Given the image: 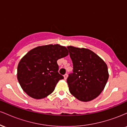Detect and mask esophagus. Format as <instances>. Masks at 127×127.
Returning <instances> with one entry per match:
<instances>
[{"instance_id":"34e87169","label":"esophagus","mask_w":127,"mask_h":127,"mask_svg":"<svg viewBox=\"0 0 127 127\" xmlns=\"http://www.w3.org/2000/svg\"><path fill=\"white\" fill-rule=\"evenodd\" d=\"M67 74H65V75H64V79L65 80V79H66L67 78Z\"/></svg>"}]
</instances>
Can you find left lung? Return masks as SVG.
I'll return each mask as SVG.
<instances>
[{
	"label": "left lung",
	"instance_id": "1",
	"mask_svg": "<svg viewBox=\"0 0 127 127\" xmlns=\"http://www.w3.org/2000/svg\"><path fill=\"white\" fill-rule=\"evenodd\" d=\"M73 73L67 79L69 91L82 101L95 98L104 90L109 78L107 64L98 55L86 48L67 46Z\"/></svg>",
	"mask_w": 127,
	"mask_h": 127
}]
</instances>
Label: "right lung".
Wrapping results in <instances>:
<instances>
[{
	"label": "right lung",
	"mask_w": 127,
	"mask_h": 127,
	"mask_svg": "<svg viewBox=\"0 0 127 127\" xmlns=\"http://www.w3.org/2000/svg\"><path fill=\"white\" fill-rule=\"evenodd\" d=\"M65 46L56 45L32 49L21 59L17 68V79L27 95L35 99L47 97L64 77L59 72L57 60L68 55Z\"/></svg>",
	"instance_id": "right-lung-1"
}]
</instances>
